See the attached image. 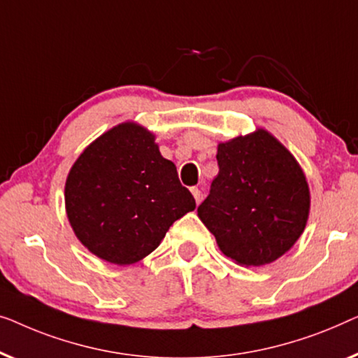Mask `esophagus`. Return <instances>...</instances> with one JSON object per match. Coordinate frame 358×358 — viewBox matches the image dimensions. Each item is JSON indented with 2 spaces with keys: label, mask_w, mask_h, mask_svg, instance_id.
Instances as JSON below:
<instances>
[{
  "label": "esophagus",
  "mask_w": 358,
  "mask_h": 358,
  "mask_svg": "<svg viewBox=\"0 0 358 358\" xmlns=\"http://www.w3.org/2000/svg\"><path fill=\"white\" fill-rule=\"evenodd\" d=\"M191 193H193V196H194V199H196V203H201V201H203V188H199V186H194V188H191Z\"/></svg>",
  "instance_id": "1"
}]
</instances>
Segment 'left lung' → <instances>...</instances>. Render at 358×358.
<instances>
[{
  "mask_svg": "<svg viewBox=\"0 0 358 358\" xmlns=\"http://www.w3.org/2000/svg\"><path fill=\"white\" fill-rule=\"evenodd\" d=\"M219 175L198 217L236 264L279 259L300 238L310 215V188L300 164L269 131L219 143Z\"/></svg>",
  "mask_w": 358,
  "mask_h": 358,
  "instance_id": "1",
  "label": "left lung"
}]
</instances>
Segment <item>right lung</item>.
I'll return each mask as SVG.
<instances>
[{"label": "right lung", "mask_w": 358, "mask_h": 358, "mask_svg": "<svg viewBox=\"0 0 358 358\" xmlns=\"http://www.w3.org/2000/svg\"><path fill=\"white\" fill-rule=\"evenodd\" d=\"M64 204L80 243L118 266L152 253L170 225L196 208L155 136L134 122L105 131L84 149L68 173Z\"/></svg>", "instance_id": "1"}]
</instances>
